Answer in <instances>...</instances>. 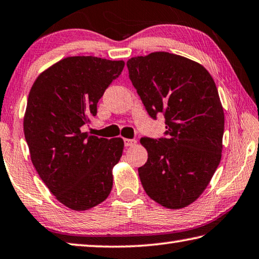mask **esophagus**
<instances>
[{
    "mask_svg": "<svg viewBox=\"0 0 259 259\" xmlns=\"http://www.w3.org/2000/svg\"><path fill=\"white\" fill-rule=\"evenodd\" d=\"M124 144H125V146H133V145H135L136 144V140H134V139H125L124 140Z\"/></svg>",
    "mask_w": 259,
    "mask_h": 259,
    "instance_id": "1",
    "label": "esophagus"
}]
</instances>
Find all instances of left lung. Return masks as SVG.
<instances>
[{
  "instance_id": "left-lung-1",
  "label": "left lung",
  "mask_w": 259,
  "mask_h": 259,
  "mask_svg": "<svg viewBox=\"0 0 259 259\" xmlns=\"http://www.w3.org/2000/svg\"><path fill=\"white\" fill-rule=\"evenodd\" d=\"M128 76L151 118L163 115L162 138H142L148 161L139 168L145 193L167 208L192 204L221 160L224 114L206 69L165 52L127 61Z\"/></svg>"
}]
</instances>
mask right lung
<instances>
[{
  "instance_id": "add662e5",
  "label": "right lung",
  "mask_w": 259,
  "mask_h": 259,
  "mask_svg": "<svg viewBox=\"0 0 259 259\" xmlns=\"http://www.w3.org/2000/svg\"><path fill=\"white\" fill-rule=\"evenodd\" d=\"M123 61L73 56L37 77L29 92L24 138L39 177L58 201L75 211L108 197L111 169L123 153L120 138L82 133L97 115V104L120 75Z\"/></svg>"
}]
</instances>
